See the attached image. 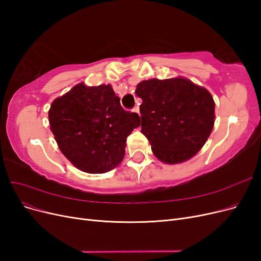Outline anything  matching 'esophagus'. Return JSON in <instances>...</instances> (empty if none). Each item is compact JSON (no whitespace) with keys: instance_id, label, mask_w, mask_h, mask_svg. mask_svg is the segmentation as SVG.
Returning <instances> with one entry per match:
<instances>
[{"instance_id":"34e87169","label":"esophagus","mask_w":261,"mask_h":261,"mask_svg":"<svg viewBox=\"0 0 261 261\" xmlns=\"http://www.w3.org/2000/svg\"><path fill=\"white\" fill-rule=\"evenodd\" d=\"M133 111H134V112H136V113H138V114H139V107H138V106H136V107H134V109H133Z\"/></svg>"}]
</instances>
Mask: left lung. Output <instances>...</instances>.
I'll return each mask as SVG.
<instances>
[{
	"label": "left lung",
	"instance_id": "left-lung-1",
	"mask_svg": "<svg viewBox=\"0 0 261 261\" xmlns=\"http://www.w3.org/2000/svg\"><path fill=\"white\" fill-rule=\"evenodd\" d=\"M135 92L143 99L141 133L158 159L175 164L199 151L215 124V101L207 89L181 77L153 78L139 83Z\"/></svg>",
	"mask_w": 261,
	"mask_h": 261
}]
</instances>
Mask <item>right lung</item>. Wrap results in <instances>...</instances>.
<instances>
[{
  "label": "right lung",
  "instance_id": "obj_1",
  "mask_svg": "<svg viewBox=\"0 0 261 261\" xmlns=\"http://www.w3.org/2000/svg\"><path fill=\"white\" fill-rule=\"evenodd\" d=\"M49 122L62 153L77 169L99 174L122 162L139 115L125 111L111 85L81 83L52 102Z\"/></svg>",
  "mask_w": 261,
  "mask_h": 261
}]
</instances>
